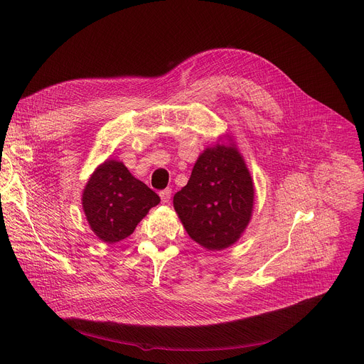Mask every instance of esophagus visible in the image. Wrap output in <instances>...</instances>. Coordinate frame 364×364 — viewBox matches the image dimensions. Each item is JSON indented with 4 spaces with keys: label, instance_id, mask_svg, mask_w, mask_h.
<instances>
[{
    "label": "esophagus",
    "instance_id": "34e87169",
    "mask_svg": "<svg viewBox=\"0 0 364 364\" xmlns=\"http://www.w3.org/2000/svg\"><path fill=\"white\" fill-rule=\"evenodd\" d=\"M160 197H161V201H163V203H168L170 198H171V190H170V188L161 190V191H160Z\"/></svg>",
    "mask_w": 364,
    "mask_h": 364
}]
</instances>
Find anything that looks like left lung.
I'll use <instances>...</instances> for the list:
<instances>
[{
  "label": "left lung",
  "mask_w": 364,
  "mask_h": 364,
  "mask_svg": "<svg viewBox=\"0 0 364 364\" xmlns=\"http://www.w3.org/2000/svg\"><path fill=\"white\" fill-rule=\"evenodd\" d=\"M253 183L233 144L205 148L190 180L174 194V209L188 236L209 250L239 240L253 210Z\"/></svg>",
  "instance_id": "8db88e82"
}]
</instances>
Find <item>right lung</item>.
Returning a JSON list of instances; mask_svg holds the SVG:
<instances>
[{"label": "right lung", "mask_w": 364, "mask_h": 364, "mask_svg": "<svg viewBox=\"0 0 364 364\" xmlns=\"http://www.w3.org/2000/svg\"><path fill=\"white\" fill-rule=\"evenodd\" d=\"M159 203L157 193L115 160H107L95 170L82 196L90 229L107 243L128 237L151 207Z\"/></svg>", "instance_id": "right-lung-1"}]
</instances>
